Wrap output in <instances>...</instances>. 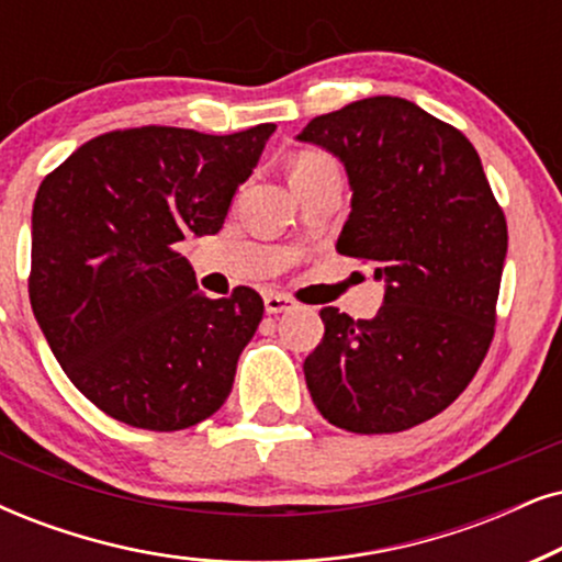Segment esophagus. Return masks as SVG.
I'll use <instances>...</instances> for the list:
<instances>
[{
    "mask_svg": "<svg viewBox=\"0 0 562 562\" xmlns=\"http://www.w3.org/2000/svg\"><path fill=\"white\" fill-rule=\"evenodd\" d=\"M265 308H267V314H285V311L295 308V301H293V297L282 295V293H267L265 295Z\"/></svg>",
    "mask_w": 562,
    "mask_h": 562,
    "instance_id": "obj_1",
    "label": "esophagus"
}]
</instances>
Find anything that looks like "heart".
I'll use <instances>...</instances> for the list:
<instances>
[{
	"label": "heart",
	"mask_w": 562,
	"mask_h": 562,
	"mask_svg": "<svg viewBox=\"0 0 562 562\" xmlns=\"http://www.w3.org/2000/svg\"><path fill=\"white\" fill-rule=\"evenodd\" d=\"M318 170H337V166H334L331 158H326L322 153H301L293 160V168H290V179L318 173Z\"/></svg>",
	"instance_id": "obj_1"
}]
</instances>
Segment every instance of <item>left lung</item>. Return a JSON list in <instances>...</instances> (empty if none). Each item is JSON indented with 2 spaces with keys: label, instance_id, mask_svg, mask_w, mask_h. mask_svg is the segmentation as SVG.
<instances>
[{
  "label": "left lung",
  "instance_id": "1",
  "mask_svg": "<svg viewBox=\"0 0 562 562\" xmlns=\"http://www.w3.org/2000/svg\"><path fill=\"white\" fill-rule=\"evenodd\" d=\"M301 142L339 158L352 212L337 251L386 282L373 318L324 308L303 373L316 409L350 432H400L443 412L495 331L508 228L472 142L404 98L311 119Z\"/></svg>",
  "mask_w": 562,
  "mask_h": 562
}]
</instances>
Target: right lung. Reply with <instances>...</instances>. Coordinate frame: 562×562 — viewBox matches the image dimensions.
Returning <instances> with one entry per match:
<instances>
[{"label": "right lung", "instance_id": "add662e5", "mask_svg": "<svg viewBox=\"0 0 562 562\" xmlns=\"http://www.w3.org/2000/svg\"><path fill=\"white\" fill-rule=\"evenodd\" d=\"M274 130L109 132L38 187L27 280L35 322L69 381L113 420L183 430L228 400L265 303L251 288L202 295L176 244L223 228Z\"/></svg>", "mask_w": 562, "mask_h": 562}]
</instances>
